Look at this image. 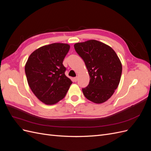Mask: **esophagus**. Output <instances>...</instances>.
Segmentation results:
<instances>
[{
    "instance_id": "34e87169",
    "label": "esophagus",
    "mask_w": 151,
    "mask_h": 151,
    "mask_svg": "<svg viewBox=\"0 0 151 151\" xmlns=\"http://www.w3.org/2000/svg\"><path fill=\"white\" fill-rule=\"evenodd\" d=\"M77 79H78V78H77V77H74V80L75 82H77Z\"/></svg>"
}]
</instances>
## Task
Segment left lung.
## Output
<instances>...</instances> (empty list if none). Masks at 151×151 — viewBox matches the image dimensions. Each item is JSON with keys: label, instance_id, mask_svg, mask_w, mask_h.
Listing matches in <instances>:
<instances>
[{"label": "left lung", "instance_id": "left-lung-1", "mask_svg": "<svg viewBox=\"0 0 151 151\" xmlns=\"http://www.w3.org/2000/svg\"><path fill=\"white\" fill-rule=\"evenodd\" d=\"M74 48L84 61L90 77L89 85L83 89L84 96L96 104L106 101L120 83V58L111 47L95 40L77 43Z\"/></svg>", "mask_w": 151, "mask_h": 151}]
</instances>
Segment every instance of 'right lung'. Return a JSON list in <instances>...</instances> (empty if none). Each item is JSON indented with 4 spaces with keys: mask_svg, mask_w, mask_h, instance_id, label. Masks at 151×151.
Wrapping results in <instances>:
<instances>
[{
    "mask_svg": "<svg viewBox=\"0 0 151 151\" xmlns=\"http://www.w3.org/2000/svg\"><path fill=\"white\" fill-rule=\"evenodd\" d=\"M70 45L55 43L40 47L32 53L25 65L27 81L40 101L47 105L57 103L65 96L72 84L65 74L63 61Z\"/></svg>",
    "mask_w": 151,
    "mask_h": 151,
    "instance_id": "1",
    "label": "right lung"
}]
</instances>
